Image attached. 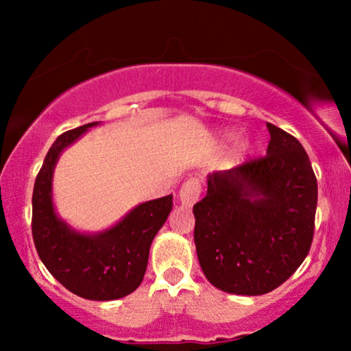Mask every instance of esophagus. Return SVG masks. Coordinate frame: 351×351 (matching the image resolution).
<instances>
[{
  "label": "esophagus",
  "mask_w": 351,
  "mask_h": 351,
  "mask_svg": "<svg viewBox=\"0 0 351 351\" xmlns=\"http://www.w3.org/2000/svg\"><path fill=\"white\" fill-rule=\"evenodd\" d=\"M201 193V182L196 177H190L189 180L184 182L179 191V201L185 208H191L199 198Z\"/></svg>",
  "instance_id": "34e87169"
}]
</instances>
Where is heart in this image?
<instances>
[{"label": "heart", "mask_w": 351, "mask_h": 351, "mask_svg": "<svg viewBox=\"0 0 351 351\" xmlns=\"http://www.w3.org/2000/svg\"><path fill=\"white\" fill-rule=\"evenodd\" d=\"M227 137H228V138H232V137H230V136H227ZM243 148H246V147H243Z\"/></svg>", "instance_id": "heart-1"}]
</instances>
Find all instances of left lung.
I'll use <instances>...</instances> for the list:
<instances>
[{
    "label": "left lung",
    "instance_id": "left-lung-1",
    "mask_svg": "<svg viewBox=\"0 0 351 351\" xmlns=\"http://www.w3.org/2000/svg\"><path fill=\"white\" fill-rule=\"evenodd\" d=\"M267 155L213 172L193 206L195 244L217 289L262 295L281 286L308 256L318 184L294 136L267 123Z\"/></svg>",
    "mask_w": 351,
    "mask_h": 351
}]
</instances>
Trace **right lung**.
Masks as SVG:
<instances>
[{
  "label": "right lung",
  "instance_id": "add662e5",
  "mask_svg": "<svg viewBox=\"0 0 351 351\" xmlns=\"http://www.w3.org/2000/svg\"><path fill=\"white\" fill-rule=\"evenodd\" d=\"M97 121L57 137L33 189L32 233L41 262L73 294L89 300H114L131 294L145 275L153 238L172 209V195L147 201L100 233H80L56 214L52 174L60 153Z\"/></svg>",
  "mask_w": 351,
  "mask_h": 351
}]
</instances>
